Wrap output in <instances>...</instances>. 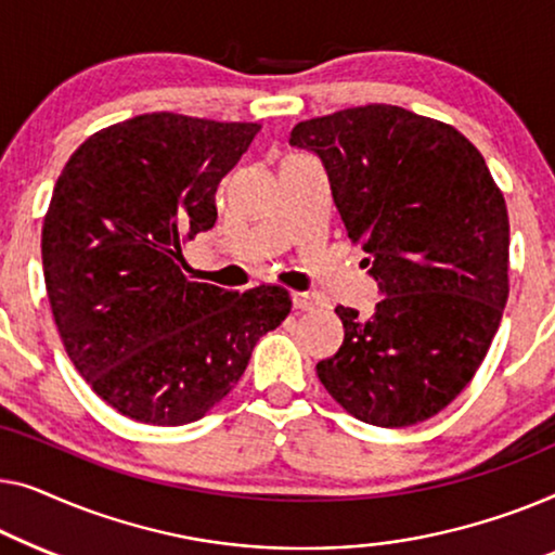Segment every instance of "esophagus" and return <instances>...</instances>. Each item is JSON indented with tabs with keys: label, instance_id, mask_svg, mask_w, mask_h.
Instances as JSON below:
<instances>
[{
	"label": "esophagus",
	"instance_id": "esophagus-1",
	"mask_svg": "<svg viewBox=\"0 0 555 555\" xmlns=\"http://www.w3.org/2000/svg\"><path fill=\"white\" fill-rule=\"evenodd\" d=\"M292 304H294V309H299V311H311L317 307V299L309 292H294Z\"/></svg>",
	"mask_w": 555,
	"mask_h": 555
}]
</instances>
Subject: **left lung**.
Returning <instances> with one entry per match:
<instances>
[{
  "label": "left lung",
  "instance_id": "left-lung-1",
  "mask_svg": "<svg viewBox=\"0 0 555 555\" xmlns=\"http://www.w3.org/2000/svg\"><path fill=\"white\" fill-rule=\"evenodd\" d=\"M347 236L385 296L374 314L337 307L339 352L317 374L362 423L408 427L463 392L508 301L511 225L478 147L452 125L397 105L304 120Z\"/></svg>",
  "mask_w": 555,
  "mask_h": 555
}]
</instances>
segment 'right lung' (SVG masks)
Returning a JSON list of instances; mask_svg holds the SVG:
<instances>
[{"label": "right lung", "instance_id": "1", "mask_svg": "<svg viewBox=\"0 0 555 555\" xmlns=\"http://www.w3.org/2000/svg\"><path fill=\"white\" fill-rule=\"evenodd\" d=\"M259 125L147 113L95 132L54 183L42 267L54 324L98 397L145 425H189L231 392L292 311L281 286L225 292L183 274L216 189Z\"/></svg>", "mask_w": 555, "mask_h": 555}]
</instances>
